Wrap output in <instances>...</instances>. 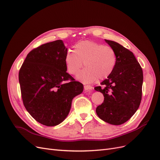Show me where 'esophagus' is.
Masks as SVG:
<instances>
[{"mask_svg": "<svg viewBox=\"0 0 160 160\" xmlns=\"http://www.w3.org/2000/svg\"><path fill=\"white\" fill-rule=\"evenodd\" d=\"M92 89H93V88H92V87L90 85H85L84 86V89L85 91H90V90H92Z\"/></svg>", "mask_w": 160, "mask_h": 160, "instance_id": "obj_1", "label": "esophagus"}]
</instances>
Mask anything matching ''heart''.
Instances as JSON below:
<instances>
[{
  "mask_svg": "<svg viewBox=\"0 0 160 160\" xmlns=\"http://www.w3.org/2000/svg\"><path fill=\"white\" fill-rule=\"evenodd\" d=\"M65 62L67 71L76 75L80 69L85 68L77 75V79L83 83H91L99 78L107 79L112 73L117 62L113 48L91 41H82L76 43L74 51L66 53Z\"/></svg>",
  "mask_w": 160,
  "mask_h": 160,
  "instance_id": "obj_1",
  "label": "heart"
}]
</instances>
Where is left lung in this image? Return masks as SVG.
<instances>
[{
	"label": "left lung",
	"mask_w": 160,
	"mask_h": 160,
	"mask_svg": "<svg viewBox=\"0 0 160 160\" xmlns=\"http://www.w3.org/2000/svg\"><path fill=\"white\" fill-rule=\"evenodd\" d=\"M117 57L115 69L107 79L95 88L104 96L96 108L98 117L111 125L128 121L138 109L142 100L143 71L133 53L115 41L105 39Z\"/></svg>",
	"instance_id": "1"
}]
</instances>
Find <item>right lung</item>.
<instances>
[{
	"mask_svg": "<svg viewBox=\"0 0 160 160\" xmlns=\"http://www.w3.org/2000/svg\"><path fill=\"white\" fill-rule=\"evenodd\" d=\"M67 48L62 40L43 44L27 55L18 73L23 104L37 122L55 126L68 115L83 85L67 72Z\"/></svg>",
	"mask_w": 160,
	"mask_h": 160,
	"instance_id": "obj_1",
	"label": "right lung"
}]
</instances>
